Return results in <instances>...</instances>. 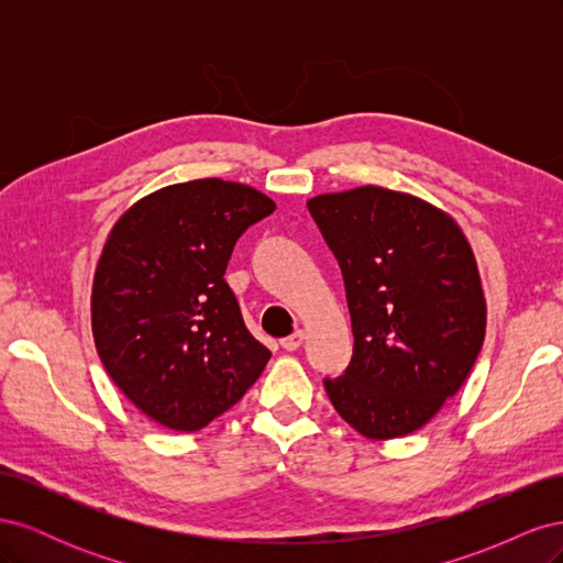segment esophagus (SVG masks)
<instances>
[{
	"mask_svg": "<svg viewBox=\"0 0 563 563\" xmlns=\"http://www.w3.org/2000/svg\"><path fill=\"white\" fill-rule=\"evenodd\" d=\"M302 340H305V333H302V331H296V333H291V335L282 340V347H284L286 352H296V350L302 345Z\"/></svg>",
	"mask_w": 563,
	"mask_h": 563,
	"instance_id": "34e87169",
	"label": "esophagus"
}]
</instances>
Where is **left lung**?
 <instances>
[{
	"instance_id": "1",
	"label": "left lung",
	"mask_w": 563,
	"mask_h": 563,
	"mask_svg": "<svg viewBox=\"0 0 563 563\" xmlns=\"http://www.w3.org/2000/svg\"><path fill=\"white\" fill-rule=\"evenodd\" d=\"M308 209L345 279L354 350L323 387L368 439L420 430L470 376L484 345L486 300L455 220L413 195L366 185Z\"/></svg>"
}]
</instances>
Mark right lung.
<instances>
[{"label": "right lung", "instance_id": "add662e5", "mask_svg": "<svg viewBox=\"0 0 563 563\" xmlns=\"http://www.w3.org/2000/svg\"><path fill=\"white\" fill-rule=\"evenodd\" d=\"M272 211L249 185L203 178L135 201L108 236L91 294L96 350L129 401L168 430L207 428L272 356L223 279L236 240Z\"/></svg>", "mask_w": 563, "mask_h": 563}]
</instances>
